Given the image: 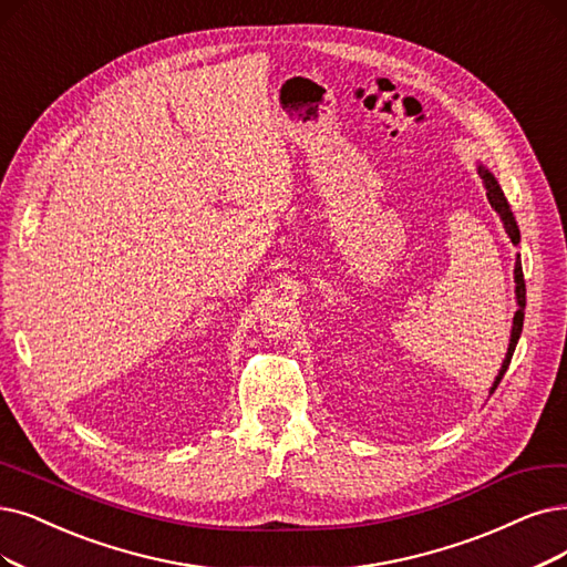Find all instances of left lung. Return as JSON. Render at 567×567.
<instances>
[{"label": "left lung", "instance_id": "1", "mask_svg": "<svg viewBox=\"0 0 567 567\" xmlns=\"http://www.w3.org/2000/svg\"><path fill=\"white\" fill-rule=\"evenodd\" d=\"M480 174H482V178H484V188H486V197H488V202H491V207L497 212V216H501V220L505 223V230H507V237L512 239V244H518V239H520V237H518V228H516L514 216H512V212H509V205H507V199H505V195H503L501 186H497V181L493 178V174H491L488 169L480 167ZM514 275H516V300H518V311L514 313V326H512V339H509L507 358H505V362H503V370H501V374H497V379H495V383H493L491 393L497 389V383L503 381V377H505V372H507V368H509V362H512V355H514L516 342H518V337H520V328H524L526 281H524V269H520V260H516Z\"/></svg>", "mask_w": 567, "mask_h": 567}]
</instances>
